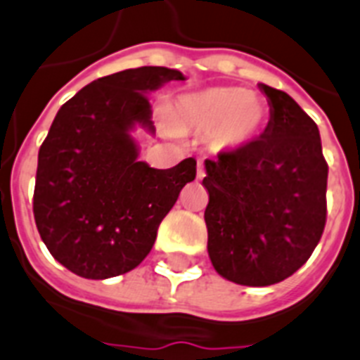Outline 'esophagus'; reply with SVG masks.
Segmentation results:
<instances>
[{
	"label": "esophagus",
	"instance_id": "1",
	"mask_svg": "<svg viewBox=\"0 0 360 360\" xmlns=\"http://www.w3.org/2000/svg\"><path fill=\"white\" fill-rule=\"evenodd\" d=\"M204 176H206V171H204V163L198 162L197 163V178H198V180H202Z\"/></svg>",
	"mask_w": 360,
	"mask_h": 360
}]
</instances>
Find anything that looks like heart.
I'll list each match as a JSON object with an SVG mask.
<instances>
[{"mask_svg": "<svg viewBox=\"0 0 360 360\" xmlns=\"http://www.w3.org/2000/svg\"><path fill=\"white\" fill-rule=\"evenodd\" d=\"M171 119L178 128L210 134L217 148L240 150L251 145L264 130L267 105L245 89L212 87L180 96Z\"/></svg>", "mask_w": 360, "mask_h": 360, "instance_id": "1", "label": "heart"}]
</instances>
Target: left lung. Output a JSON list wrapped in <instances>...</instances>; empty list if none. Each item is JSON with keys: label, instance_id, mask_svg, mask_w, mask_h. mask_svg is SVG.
Segmentation results:
<instances>
[{"label": "left lung", "instance_id": "obj_1", "mask_svg": "<svg viewBox=\"0 0 360 360\" xmlns=\"http://www.w3.org/2000/svg\"><path fill=\"white\" fill-rule=\"evenodd\" d=\"M269 122L240 150L206 160L202 186L208 255L215 271L243 286L294 275L318 245L327 217L320 130L292 96L260 83Z\"/></svg>", "mask_w": 360, "mask_h": 360}]
</instances>
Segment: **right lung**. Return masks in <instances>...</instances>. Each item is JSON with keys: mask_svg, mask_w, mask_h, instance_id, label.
<instances>
[{"mask_svg": "<svg viewBox=\"0 0 360 360\" xmlns=\"http://www.w3.org/2000/svg\"><path fill=\"white\" fill-rule=\"evenodd\" d=\"M171 79L165 66L100 77L57 111L39 150L33 214L59 264L83 278L117 277L145 260L158 226L197 174L193 158L171 169L139 162L135 126L156 134L146 94Z\"/></svg>", "mask_w": 360, "mask_h": 360, "instance_id": "add662e5", "label": "right lung"}]
</instances>
